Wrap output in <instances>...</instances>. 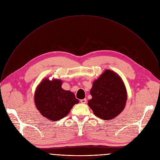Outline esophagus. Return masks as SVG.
<instances>
[{
	"label": "esophagus",
	"instance_id": "esophagus-1",
	"mask_svg": "<svg viewBox=\"0 0 160 160\" xmlns=\"http://www.w3.org/2000/svg\"><path fill=\"white\" fill-rule=\"evenodd\" d=\"M80 102L82 104H85L87 102V99H81L80 100Z\"/></svg>",
	"mask_w": 160,
	"mask_h": 160
}]
</instances>
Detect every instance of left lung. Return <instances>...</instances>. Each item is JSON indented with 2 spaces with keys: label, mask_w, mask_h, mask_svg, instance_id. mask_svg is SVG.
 I'll return each mask as SVG.
<instances>
[{
  "label": "left lung",
  "mask_w": 160,
  "mask_h": 160,
  "mask_svg": "<svg viewBox=\"0 0 160 160\" xmlns=\"http://www.w3.org/2000/svg\"><path fill=\"white\" fill-rule=\"evenodd\" d=\"M92 99L88 106L94 115L104 120L117 117L123 110L127 99V90L121 77L109 70L96 80L90 89Z\"/></svg>",
  "instance_id": "left-lung-1"
}]
</instances>
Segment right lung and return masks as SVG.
<instances>
[{
  "mask_svg": "<svg viewBox=\"0 0 160 160\" xmlns=\"http://www.w3.org/2000/svg\"><path fill=\"white\" fill-rule=\"evenodd\" d=\"M62 81L43 79L37 87L34 100L41 115L52 121H58L70 112L72 107L78 103L75 94L61 88Z\"/></svg>",
  "mask_w": 160,
  "mask_h": 160,
  "instance_id": "obj_1",
  "label": "right lung"
}]
</instances>
